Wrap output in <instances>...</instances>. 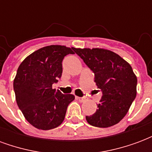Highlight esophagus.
Instances as JSON below:
<instances>
[{
  "mask_svg": "<svg viewBox=\"0 0 152 152\" xmlns=\"http://www.w3.org/2000/svg\"><path fill=\"white\" fill-rule=\"evenodd\" d=\"M76 99H77V100H79L80 102H84L86 101V98H83V97H76Z\"/></svg>",
  "mask_w": 152,
  "mask_h": 152,
  "instance_id": "34e87169",
  "label": "esophagus"
}]
</instances>
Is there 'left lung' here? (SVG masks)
I'll return each instance as SVG.
<instances>
[{"mask_svg": "<svg viewBox=\"0 0 152 152\" xmlns=\"http://www.w3.org/2000/svg\"><path fill=\"white\" fill-rule=\"evenodd\" d=\"M94 73V82L102 91L97 111L86 115L93 126L107 128L125 116L137 94V76L130 64L117 53L105 49L74 48Z\"/></svg>", "mask_w": 152, "mask_h": 152, "instance_id": "obj_1", "label": "left lung"}]
</instances>
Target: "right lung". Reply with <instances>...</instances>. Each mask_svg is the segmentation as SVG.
<instances>
[{"label": "right lung", "mask_w": 152, "mask_h": 152, "mask_svg": "<svg viewBox=\"0 0 152 152\" xmlns=\"http://www.w3.org/2000/svg\"><path fill=\"white\" fill-rule=\"evenodd\" d=\"M73 50L65 45H48L28 55L18 66L14 80L16 102L25 119L38 129L59 126L75 99L73 94H63L52 88L62 76L63 59L74 54Z\"/></svg>", "instance_id": "obj_1"}]
</instances>
